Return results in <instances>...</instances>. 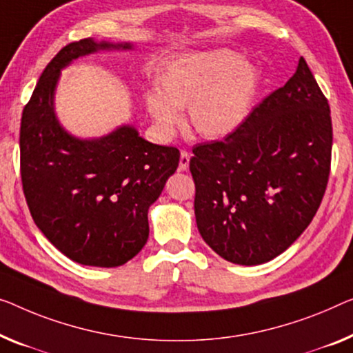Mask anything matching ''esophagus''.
Returning a JSON list of instances; mask_svg holds the SVG:
<instances>
[{"instance_id":"obj_1","label":"esophagus","mask_w":353,"mask_h":353,"mask_svg":"<svg viewBox=\"0 0 353 353\" xmlns=\"http://www.w3.org/2000/svg\"><path fill=\"white\" fill-rule=\"evenodd\" d=\"M188 163H190V154L185 150L181 152V160H179V171H187Z\"/></svg>"}]
</instances>
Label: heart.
I'll return each instance as SVG.
<instances>
[{
    "instance_id": "1",
    "label": "heart",
    "mask_w": 353,
    "mask_h": 353,
    "mask_svg": "<svg viewBox=\"0 0 353 353\" xmlns=\"http://www.w3.org/2000/svg\"><path fill=\"white\" fill-rule=\"evenodd\" d=\"M259 71L230 49L199 52L171 61L159 77V90L145 94V106L163 133H171L185 109L194 133L215 139L245 119L259 88Z\"/></svg>"
}]
</instances>
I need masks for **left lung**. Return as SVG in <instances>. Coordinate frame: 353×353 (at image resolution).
<instances>
[{
    "instance_id": "8db88e82",
    "label": "left lung",
    "mask_w": 353,
    "mask_h": 353,
    "mask_svg": "<svg viewBox=\"0 0 353 353\" xmlns=\"http://www.w3.org/2000/svg\"><path fill=\"white\" fill-rule=\"evenodd\" d=\"M328 99L306 60L222 141L193 147L194 217L215 254L261 265L296 241L327 190Z\"/></svg>"
}]
</instances>
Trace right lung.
Returning a JSON list of instances; mask_svg holds the SVG:
<instances>
[{
    "mask_svg": "<svg viewBox=\"0 0 353 353\" xmlns=\"http://www.w3.org/2000/svg\"><path fill=\"white\" fill-rule=\"evenodd\" d=\"M92 38L63 47L46 70L20 123V176L34 223L63 255L87 266L115 268L149 238L147 212L179 166L176 147L157 145L123 125L98 139H79L55 117L60 71L97 50H130Z\"/></svg>",
    "mask_w": 353,
    "mask_h": 353,
    "instance_id": "add662e5",
    "label": "right lung"
}]
</instances>
